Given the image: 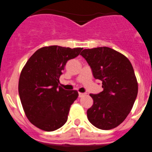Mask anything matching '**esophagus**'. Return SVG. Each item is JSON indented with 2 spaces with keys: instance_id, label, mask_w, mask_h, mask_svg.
<instances>
[{
  "instance_id": "1",
  "label": "esophagus",
  "mask_w": 152,
  "mask_h": 152,
  "mask_svg": "<svg viewBox=\"0 0 152 152\" xmlns=\"http://www.w3.org/2000/svg\"><path fill=\"white\" fill-rule=\"evenodd\" d=\"M78 95H79V97H80V98H81V97H83L84 95H85V93H81V92H79Z\"/></svg>"
}]
</instances>
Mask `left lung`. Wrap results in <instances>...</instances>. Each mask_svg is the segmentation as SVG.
Wrapping results in <instances>:
<instances>
[{"label": "left lung", "mask_w": 152, "mask_h": 152, "mask_svg": "<svg viewBox=\"0 0 152 152\" xmlns=\"http://www.w3.org/2000/svg\"><path fill=\"white\" fill-rule=\"evenodd\" d=\"M81 56L91 68L95 79L102 81L103 91L91 94L93 105L87 111L96 128L110 130L121 124L130 113L138 94V82L130 61L107 47L82 50Z\"/></svg>", "instance_id": "1"}]
</instances>
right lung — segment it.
Masks as SVG:
<instances>
[{
	"mask_svg": "<svg viewBox=\"0 0 152 152\" xmlns=\"http://www.w3.org/2000/svg\"><path fill=\"white\" fill-rule=\"evenodd\" d=\"M82 49L57 45L41 48L22 69L18 83L20 102L28 120L41 130L53 132L67 121L78 93L58 86L59 77L67 61L78 56Z\"/></svg>",
	"mask_w": 152,
	"mask_h": 152,
	"instance_id": "obj_1",
	"label": "right lung"
}]
</instances>
